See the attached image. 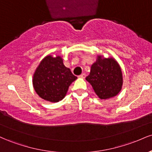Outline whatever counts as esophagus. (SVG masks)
<instances>
[{
	"instance_id": "obj_1",
	"label": "esophagus",
	"mask_w": 152,
	"mask_h": 152,
	"mask_svg": "<svg viewBox=\"0 0 152 152\" xmlns=\"http://www.w3.org/2000/svg\"><path fill=\"white\" fill-rule=\"evenodd\" d=\"M78 77L81 78H86V74H82L80 75V76H78Z\"/></svg>"
}]
</instances>
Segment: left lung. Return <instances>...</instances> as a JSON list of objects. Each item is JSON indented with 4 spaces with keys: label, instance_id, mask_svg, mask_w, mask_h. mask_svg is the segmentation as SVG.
Here are the masks:
<instances>
[{
    "label": "left lung",
    "instance_id": "8db88e82",
    "mask_svg": "<svg viewBox=\"0 0 152 152\" xmlns=\"http://www.w3.org/2000/svg\"><path fill=\"white\" fill-rule=\"evenodd\" d=\"M86 79L101 99L116 96L123 85L121 69L118 62L114 58H103L102 56H97Z\"/></svg>",
    "mask_w": 152,
    "mask_h": 152
}]
</instances>
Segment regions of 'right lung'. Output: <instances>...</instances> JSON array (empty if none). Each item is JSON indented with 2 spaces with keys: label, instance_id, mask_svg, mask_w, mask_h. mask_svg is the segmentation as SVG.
Segmentation results:
<instances>
[{
  "label": "right lung",
  "instance_id": "obj_1",
  "mask_svg": "<svg viewBox=\"0 0 152 152\" xmlns=\"http://www.w3.org/2000/svg\"><path fill=\"white\" fill-rule=\"evenodd\" d=\"M76 78L70 69L64 65L61 57L48 55L36 68L33 85L41 98L55 103L65 97L69 86Z\"/></svg>",
  "mask_w": 152,
  "mask_h": 152
}]
</instances>
